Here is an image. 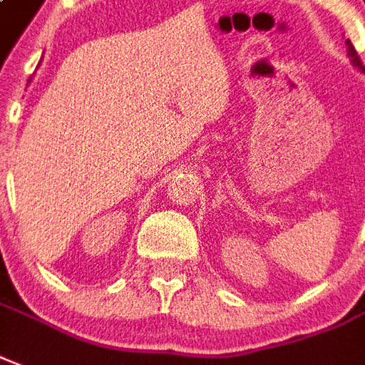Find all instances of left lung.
<instances>
[{
  "mask_svg": "<svg viewBox=\"0 0 365 365\" xmlns=\"http://www.w3.org/2000/svg\"><path fill=\"white\" fill-rule=\"evenodd\" d=\"M346 46H349V56L352 57V63H354V67H358L361 71V73H365L364 63H361L360 56H358V51H356L354 46H352V42H350V40H346Z\"/></svg>",
  "mask_w": 365,
  "mask_h": 365,
  "instance_id": "left-lung-1",
  "label": "left lung"
}]
</instances>
